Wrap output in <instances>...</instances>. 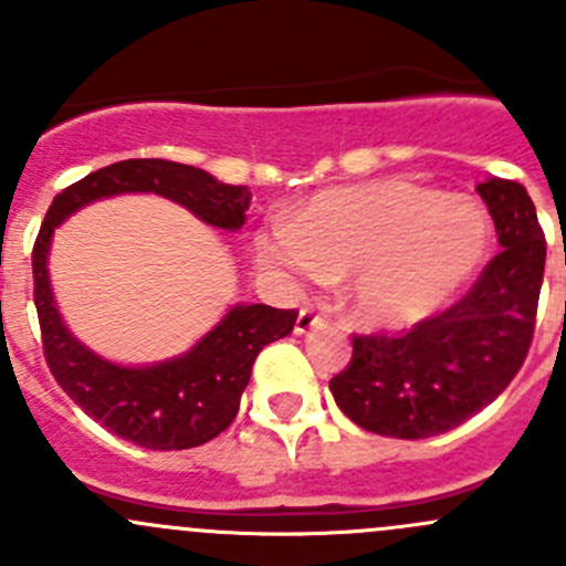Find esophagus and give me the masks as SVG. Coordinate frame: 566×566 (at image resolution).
<instances>
[{"mask_svg": "<svg viewBox=\"0 0 566 566\" xmlns=\"http://www.w3.org/2000/svg\"><path fill=\"white\" fill-rule=\"evenodd\" d=\"M319 323H323V317H319L312 306H304V310L298 312V319H295V334H310V331Z\"/></svg>", "mask_w": 566, "mask_h": 566, "instance_id": "1", "label": "esophagus"}]
</instances>
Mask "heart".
<instances>
[{
  "label": "heart",
  "mask_w": 566,
  "mask_h": 566,
  "mask_svg": "<svg viewBox=\"0 0 566 566\" xmlns=\"http://www.w3.org/2000/svg\"><path fill=\"white\" fill-rule=\"evenodd\" d=\"M490 221L465 197L410 180L315 193L256 235L265 265L293 279L347 276V312L373 331H408L452 304L484 265Z\"/></svg>",
  "instance_id": "obj_1"
}]
</instances>
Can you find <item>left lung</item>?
Returning <instances> with one entry per match:
<instances>
[{"label": "left lung", "mask_w": 566, "mask_h": 566, "mask_svg": "<svg viewBox=\"0 0 566 566\" xmlns=\"http://www.w3.org/2000/svg\"><path fill=\"white\" fill-rule=\"evenodd\" d=\"M493 216L495 254L465 298L408 334H356L350 364L328 384L342 413L386 438L454 430L521 373L536 323L545 232L528 191L490 177L476 186Z\"/></svg>", "instance_id": "left-lung-1"}]
</instances>
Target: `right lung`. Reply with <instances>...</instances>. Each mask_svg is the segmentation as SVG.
I'll use <instances>...</instances> for the list:
<instances>
[{
	"label": "right lung",
	"instance_id": "add662e5",
	"mask_svg": "<svg viewBox=\"0 0 566 566\" xmlns=\"http://www.w3.org/2000/svg\"><path fill=\"white\" fill-rule=\"evenodd\" d=\"M128 191H150L191 210L205 224L241 230L251 191L227 186L205 169L164 158H128L62 188L51 202L32 249L35 310L43 356L62 391L117 438L158 452L202 447L224 432L241 408L251 367L268 342L293 331L298 310L235 306L186 356L153 367H119L73 339L56 312L49 284V243L73 210Z\"/></svg>",
	"mask_w": 566,
	"mask_h": 566
}]
</instances>
